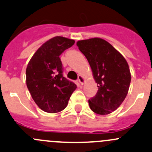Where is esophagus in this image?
Listing matches in <instances>:
<instances>
[{
  "instance_id": "esophagus-1",
  "label": "esophagus",
  "mask_w": 152,
  "mask_h": 152,
  "mask_svg": "<svg viewBox=\"0 0 152 152\" xmlns=\"http://www.w3.org/2000/svg\"><path fill=\"white\" fill-rule=\"evenodd\" d=\"M78 81H79V82L80 83V84H81V85H83V84L85 83L86 81V79L84 77V76H81V75H79V78H78Z\"/></svg>"
}]
</instances>
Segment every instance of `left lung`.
Segmentation results:
<instances>
[{
    "instance_id": "8db88e82",
    "label": "left lung",
    "mask_w": 152,
    "mask_h": 152,
    "mask_svg": "<svg viewBox=\"0 0 152 152\" xmlns=\"http://www.w3.org/2000/svg\"><path fill=\"white\" fill-rule=\"evenodd\" d=\"M76 45L88 60L98 87L96 95L89 100L91 110L100 115L111 114L120 106L128 92L131 74L127 60L100 38L81 40Z\"/></svg>"
}]
</instances>
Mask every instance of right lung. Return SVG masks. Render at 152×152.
Wrapping results in <instances>:
<instances>
[{"instance_id": "obj_1", "label": "right lung", "mask_w": 152, "mask_h": 152, "mask_svg": "<svg viewBox=\"0 0 152 152\" xmlns=\"http://www.w3.org/2000/svg\"><path fill=\"white\" fill-rule=\"evenodd\" d=\"M75 41L55 36L43 44L31 57L26 68V84L36 105L44 111L55 114L68 105L76 85L63 76L60 55Z\"/></svg>"}]
</instances>
